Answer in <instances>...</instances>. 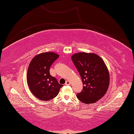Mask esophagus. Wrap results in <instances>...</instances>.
I'll use <instances>...</instances> for the list:
<instances>
[{"instance_id": "34e87169", "label": "esophagus", "mask_w": 134, "mask_h": 134, "mask_svg": "<svg viewBox=\"0 0 134 134\" xmlns=\"http://www.w3.org/2000/svg\"><path fill=\"white\" fill-rule=\"evenodd\" d=\"M70 84H71V82L69 81H66V83H65V85H69Z\"/></svg>"}]
</instances>
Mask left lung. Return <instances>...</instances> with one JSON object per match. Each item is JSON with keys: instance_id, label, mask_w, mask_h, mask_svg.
I'll use <instances>...</instances> for the list:
<instances>
[{"instance_id": "1", "label": "left lung", "mask_w": 134, "mask_h": 134, "mask_svg": "<svg viewBox=\"0 0 134 134\" xmlns=\"http://www.w3.org/2000/svg\"><path fill=\"white\" fill-rule=\"evenodd\" d=\"M72 60L79 72L83 89L76 95L85 104H92L104 97L109 83L108 71L101 58L95 53H78L72 56Z\"/></svg>"}]
</instances>
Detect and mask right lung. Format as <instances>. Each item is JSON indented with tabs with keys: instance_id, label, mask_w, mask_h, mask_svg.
Masks as SVG:
<instances>
[{
	"instance_id": "obj_1",
	"label": "right lung",
	"mask_w": 134,
	"mask_h": 134,
	"mask_svg": "<svg viewBox=\"0 0 134 134\" xmlns=\"http://www.w3.org/2000/svg\"><path fill=\"white\" fill-rule=\"evenodd\" d=\"M58 58V55L53 52L42 53L33 58L30 63L27 74L28 86L40 100L53 99L63 86L49 72L51 65Z\"/></svg>"
}]
</instances>
